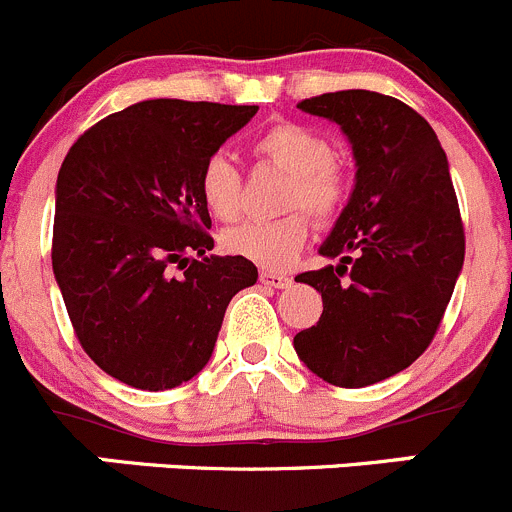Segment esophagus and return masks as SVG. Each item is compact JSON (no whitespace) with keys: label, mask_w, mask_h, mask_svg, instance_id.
Here are the masks:
<instances>
[{"label":"esophagus","mask_w":512,"mask_h":512,"mask_svg":"<svg viewBox=\"0 0 512 512\" xmlns=\"http://www.w3.org/2000/svg\"><path fill=\"white\" fill-rule=\"evenodd\" d=\"M261 283L263 286H271V288H288L291 286V278L286 273H276V271H261Z\"/></svg>","instance_id":"esophagus-1"}]
</instances>
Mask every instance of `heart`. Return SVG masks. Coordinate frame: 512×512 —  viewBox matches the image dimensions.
Wrapping results in <instances>:
<instances>
[{
  "label": "heart",
  "mask_w": 512,
  "mask_h": 512,
  "mask_svg": "<svg viewBox=\"0 0 512 512\" xmlns=\"http://www.w3.org/2000/svg\"><path fill=\"white\" fill-rule=\"evenodd\" d=\"M256 161L286 171L283 209H306L318 224H331L348 204L351 179L333 159V146L321 131L298 121H276L251 139ZM199 194L209 214L231 221L239 214L241 176L226 156L206 159L199 174ZM311 234L305 211H291L273 221H244L224 231L221 246L263 268H286L296 261Z\"/></svg>",
  "instance_id": "obj_1"
}]
</instances>
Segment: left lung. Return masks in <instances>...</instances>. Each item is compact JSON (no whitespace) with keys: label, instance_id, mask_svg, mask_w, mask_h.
Here are the masks:
<instances>
[{"label":"left lung","instance_id":"left-lung-1","mask_svg":"<svg viewBox=\"0 0 512 512\" xmlns=\"http://www.w3.org/2000/svg\"><path fill=\"white\" fill-rule=\"evenodd\" d=\"M298 109L341 124L358 171L321 246L341 263L296 276L321 293L323 313L293 346L331 386L363 388L411 366L438 333L465 256L458 196L438 136L401 99L348 89Z\"/></svg>","mask_w":512,"mask_h":512}]
</instances>
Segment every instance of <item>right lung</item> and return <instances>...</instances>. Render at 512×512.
I'll return each instance as SVG.
<instances>
[{"label": "right lung", "mask_w": 512, "mask_h": 512, "mask_svg": "<svg viewBox=\"0 0 512 512\" xmlns=\"http://www.w3.org/2000/svg\"><path fill=\"white\" fill-rule=\"evenodd\" d=\"M258 106L146 99L104 116L57 179L52 266L86 356L116 381L169 391L209 363L231 298L258 271L214 249L206 159Z\"/></svg>", "instance_id": "1"}]
</instances>
